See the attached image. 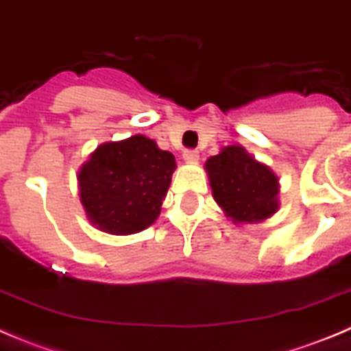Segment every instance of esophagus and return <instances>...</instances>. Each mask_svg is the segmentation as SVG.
<instances>
[{
	"instance_id": "1",
	"label": "esophagus",
	"mask_w": 351,
	"mask_h": 351,
	"mask_svg": "<svg viewBox=\"0 0 351 351\" xmlns=\"http://www.w3.org/2000/svg\"><path fill=\"white\" fill-rule=\"evenodd\" d=\"M183 160H185V162H189V164L197 162L199 152H197V150H185V152H183Z\"/></svg>"
}]
</instances>
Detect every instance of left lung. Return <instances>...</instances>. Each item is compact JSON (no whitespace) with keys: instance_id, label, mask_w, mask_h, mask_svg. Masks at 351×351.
Returning a JSON list of instances; mask_svg holds the SVG:
<instances>
[{"instance_id":"1","label":"left lung","mask_w":351,"mask_h":351,"mask_svg":"<svg viewBox=\"0 0 351 351\" xmlns=\"http://www.w3.org/2000/svg\"><path fill=\"white\" fill-rule=\"evenodd\" d=\"M215 203L236 226L261 223L280 208V178L241 145H227L204 164Z\"/></svg>"}]
</instances>
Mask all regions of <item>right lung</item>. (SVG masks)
Listing matches in <instances>:
<instances>
[{
    "label": "right lung",
    "instance_id": "1",
    "mask_svg": "<svg viewBox=\"0 0 351 351\" xmlns=\"http://www.w3.org/2000/svg\"><path fill=\"white\" fill-rule=\"evenodd\" d=\"M175 169V156L143 134L101 143L77 175L87 219L106 234L141 232L159 217Z\"/></svg>",
    "mask_w": 351,
    "mask_h": 351
}]
</instances>
